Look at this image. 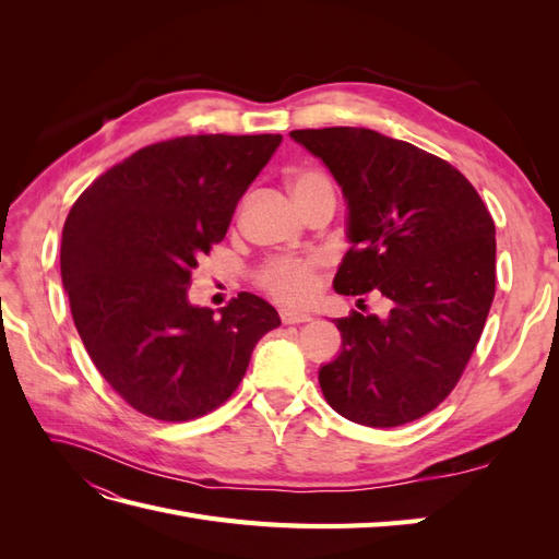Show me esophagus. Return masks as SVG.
<instances>
[{
  "label": "esophagus",
  "mask_w": 559,
  "mask_h": 559,
  "mask_svg": "<svg viewBox=\"0 0 559 559\" xmlns=\"http://www.w3.org/2000/svg\"><path fill=\"white\" fill-rule=\"evenodd\" d=\"M280 319L282 324H306V321H310V314L298 310H280Z\"/></svg>",
  "instance_id": "1"
}]
</instances>
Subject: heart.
I'll list each match as a JSON object with an SVG mask.
<instances>
[{
  "label": "heart",
  "instance_id": "1",
  "mask_svg": "<svg viewBox=\"0 0 559 559\" xmlns=\"http://www.w3.org/2000/svg\"><path fill=\"white\" fill-rule=\"evenodd\" d=\"M289 189L306 212L317 198L333 195L331 179L319 170H296L289 177ZM324 265L321 257H277L261 265L257 284L284 306H306L319 289V270Z\"/></svg>",
  "mask_w": 559,
  "mask_h": 559
}]
</instances>
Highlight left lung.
Returning a JSON list of instances; mask_svg holds the SVG:
<instances>
[{"label":"left lung","instance_id":"left-lung-1","mask_svg":"<svg viewBox=\"0 0 559 559\" xmlns=\"http://www.w3.org/2000/svg\"><path fill=\"white\" fill-rule=\"evenodd\" d=\"M326 163L349 207L335 292L386 298V317L335 319L343 352L319 370L335 413L401 427L460 382L495 298V222L473 183L429 151L368 128L292 130Z\"/></svg>","mask_w":559,"mask_h":559}]
</instances>
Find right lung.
Wrapping results in <instances>:
<instances>
[{"label":"right lung","instance_id":"right-lung-1","mask_svg":"<svg viewBox=\"0 0 559 559\" xmlns=\"http://www.w3.org/2000/svg\"><path fill=\"white\" fill-rule=\"evenodd\" d=\"M282 134H189L144 146L99 175L62 228L60 270L76 331L114 392L160 421L216 411L251 352L280 326L238 294L214 317L186 300L202 257L226 238L238 200Z\"/></svg>","mask_w":559,"mask_h":559}]
</instances>
